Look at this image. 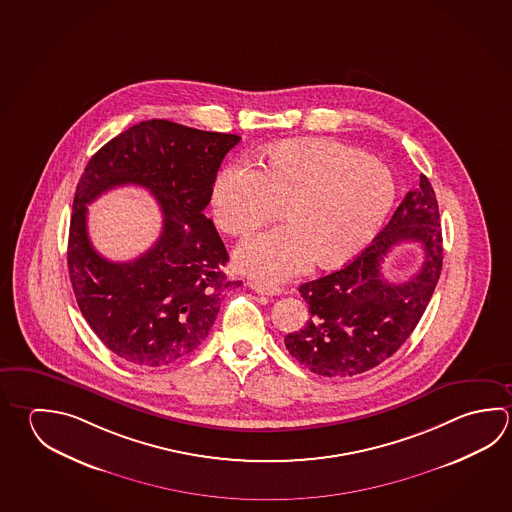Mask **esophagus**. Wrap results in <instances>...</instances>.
I'll return each instance as SVG.
<instances>
[{"instance_id": "esophagus-1", "label": "esophagus", "mask_w": 512, "mask_h": 512, "mask_svg": "<svg viewBox=\"0 0 512 512\" xmlns=\"http://www.w3.org/2000/svg\"><path fill=\"white\" fill-rule=\"evenodd\" d=\"M249 287H251L254 292L261 294V296H276V294H281L279 287L269 285V283H263V281H251Z\"/></svg>"}]
</instances>
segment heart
Masks as SVG:
<instances>
[{
	"instance_id": "obj_1",
	"label": "heart",
	"mask_w": 512,
	"mask_h": 512,
	"mask_svg": "<svg viewBox=\"0 0 512 512\" xmlns=\"http://www.w3.org/2000/svg\"><path fill=\"white\" fill-rule=\"evenodd\" d=\"M261 169L227 164L213 186L214 220L251 236L283 205L287 223L243 243L238 267L283 281L312 260L332 269L352 260L381 229L395 182L381 160L335 140H292L267 149Z\"/></svg>"
}]
</instances>
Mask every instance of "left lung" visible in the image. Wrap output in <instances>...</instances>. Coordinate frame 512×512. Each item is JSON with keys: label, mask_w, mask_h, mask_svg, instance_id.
<instances>
[{"label": "left lung", "mask_w": 512, "mask_h": 512, "mask_svg": "<svg viewBox=\"0 0 512 512\" xmlns=\"http://www.w3.org/2000/svg\"><path fill=\"white\" fill-rule=\"evenodd\" d=\"M402 241L420 242L425 261L402 284L381 278V261ZM437 196L428 178L409 191L372 243L328 276L303 283L310 321L285 337L289 354L323 377L368 372L395 354L428 307L442 270Z\"/></svg>", "instance_id": "left-lung-1"}]
</instances>
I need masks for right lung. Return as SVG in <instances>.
Returning a JSON list of instances; mask_svg holds the SVG:
<instances>
[{
	"instance_id": "obj_1",
	"label": "right lung",
	"mask_w": 512,
	"mask_h": 512,
	"mask_svg": "<svg viewBox=\"0 0 512 512\" xmlns=\"http://www.w3.org/2000/svg\"><path fill=\"white\" fill-rule=\"evenodd\" d=\"M240 139L153 119L122 131L86 164L70 218L68 272L84 319L124 361L164 366L209 334L234 281L223 274L229 254L204 209L223 157ZM128 183L156 196L165 222L151 250L115 264L92 249L85 216L97 195Z\"/></svg>"
}]
</instances>
